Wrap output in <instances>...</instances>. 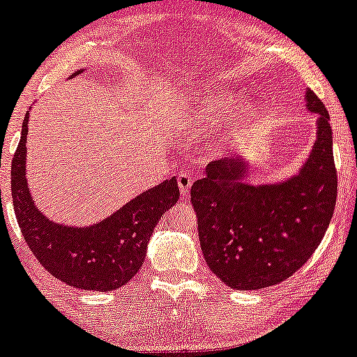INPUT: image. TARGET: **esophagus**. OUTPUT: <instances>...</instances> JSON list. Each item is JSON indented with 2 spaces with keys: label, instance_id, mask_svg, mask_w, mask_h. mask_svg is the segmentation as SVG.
<instances>
[{
  "label": "esophagus",
  "instance_id": "34e87169",
  "mask_svg": "<svg viewBox=\"0 0 357 357\" xmlns=\"http://www.w3.org/2000/svg\"><path fill=\"white\" fill-rule=\"evenodd\" d=\"M191 185H193V178H191L188 172H181V174L178 176V186H179V190H181L183 198H186L188 195H190Z\"/></svg>",
  "mask_w": 357,
  "mask_h": 357
}]
</instances>
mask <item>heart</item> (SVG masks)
<instances>
[{"label":"heart","mask_w":357,"mask_h":357,"mask_svg":"<svg viewBox=\"0 0 357 357\" xmlns=\"http://www.w3.org/2000/svg\"><path fill=\"white\" fill-rule=\"evenodd\" d=\"M234 107L236 109L234 110ZM257 116L259 107L256 101L245 100L238 103V96L230 91H213L193 98L183 113L188 128L197 135H205L222 127L220 144L217 146L218 152L225 151L236 137L252 127Z\"/></svg>","instance_id":"1"}]
</instances>
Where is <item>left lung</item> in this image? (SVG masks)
Segmentation results:
<instances>
[{"instance_id":"obj_1","label":"left lung","mask_w":357,"mask_h":357,"mask_svg":"<svg viewBox=\"0 0 357 357\" xmlns=\"http://www.w3.org/2000/svg\"><path fill=\"white\" fill-rule=\"evenodd\" d=\"M305 108L317 115L315 140L296 174L248 181L245 155L211 162L191 186L203 256L234 289H261L288 280L319 248L335 208L337 172L328 112L312 89Z\"/></svg>"}]
</instances>
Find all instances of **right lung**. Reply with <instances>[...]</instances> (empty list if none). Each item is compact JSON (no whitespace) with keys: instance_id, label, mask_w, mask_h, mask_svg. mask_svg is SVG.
<instances>
[{"instance_id":"add662e5","label":"right lung","mask_w":357,"mask_h":357,"mask_svg":"<svg viewBox=\"0 0 357 357\" xmlns=\"http://www.w3.org/2000/svg\"><path fill=\"white\" fill-rule=\"evenodd\" d=\"M77 69L69 77L77 76ZM26 113L11 162V198L17 222L38 262L69 287L112 291L127 284L146 261L154 227L179 199L176 178L137 195L103 220L91 225H66L50 220L35 205L26 181Z\"/></svg>"}]
</instances>
